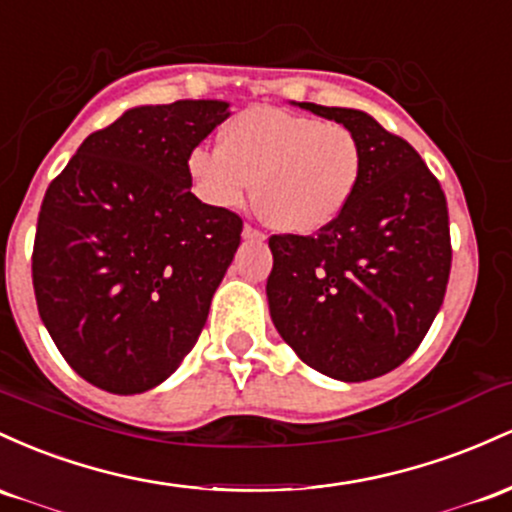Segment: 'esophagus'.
<instances>
[{
  "mask_svg": "<svg viewBox=\"0 0 512 512\" xmlns=\"http://www.w3.org/2000/svg\"><path fill=\"white\" fill-rule=\"evenodd\" d=\"M244 237L246 239H263L261 229H256L254 225H244Z\"/></svg>",
  "mask_w": 512,
  "mask_h": 512,
  "instance_id": "34e87169",
  "label": "esophagus"
}]
</instances>
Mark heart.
Returning <instances> with one entry per match:
<instances>
[{
	"instance_id": "b5f03b06",
	"label": "heart",
	"mask_w": 512,
	"mask_h": 512,
	"mask_svg": "<svg viewBox=\"0 0 512 512\" xmlns=\"http://www.w3.org/2000/svg\"><path fill=\"white\" fill-rule=\"evenodd\" d=\"M363 169V145L346 125L268 106L229 120L222 147L188 154V176L205 203L239 208L256 181V210L287 234L331 227L358 193Z\"/></svg>"
}]
</instances>
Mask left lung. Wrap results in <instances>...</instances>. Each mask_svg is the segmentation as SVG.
I'll return each mask as SVG.
<instances>
[{"instance_id": "1", "label": "left lung", "mask_w": 512, "mask_h": 512, "mask_svg": "<svg viewBox=\"0 0 512 512\" xmlns=\"http://www.w3.org/2000/svg\"><path fill=\"white\" fill-rule=\"evenodd\" d=\"M358 135V193L314 237L273 234L268 304L302 363L343 382L387 375L421 346L445 300L450 217L440 181L404 137L353 108L300 103Z\"/></svg>"}]
</instances>
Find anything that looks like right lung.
Returning <instances> with one entry per match:
<instances>
[{"label": "right lung", "mask_w": 512, "mask_h": 512, "mask_svg": "<svg viewBox=\"0 0 512 512\" xmlns=\"http://www.w3.org/2000/svg\"><path fill=\"white\" fill-rule=\"evenodd\" d=\"M227 108H130L91 132L45 191L31 266L38 314L94 387H157L203 331L244 222L195 198L188 154Z\"/></svg>", "instance_id": "right-lung-1"}]
</instances>
